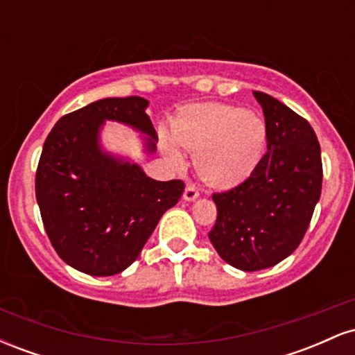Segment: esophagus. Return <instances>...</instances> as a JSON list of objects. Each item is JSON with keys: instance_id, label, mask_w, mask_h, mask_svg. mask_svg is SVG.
Listing matches in <instances>:
<instances>
[{"instance_id": "obj_1", "label": "esophagus", "mask_w": 355, "mask_h": 355, "mask_svg": "<svg viewBox=\"0 0 355 355\" xmlns=\"http://www.w3.org/2000/svg\"><path fill=\"white\" fill-rule=\"evenodd\" d=\"M198 195H200V189H198L197 185H193V183H189V185H187V189H185V193H183V198L191 202V200H195Z\"/></svg>"}]
</instances>
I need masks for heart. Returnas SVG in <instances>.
<instances>
[{
  "mask_svg": "<svg viewBox=\"0 0 355 355\" xmlns=\"http://www.w3.org/2000/svg\"><path fill=\"white\" fill-rule=\"evenodd\" d=\"M173 133L182 146L197 152L198 173L217 187H232L247 178L259 164L267 141L262 116L218 103L183 110ZM166 152L173 162H180V153L172 145L166 146Z\"/></svg>",
  "mask_w": 355,
  "mask_h": 355,
  "instance_id": "b5f03b06",
  "label": "heart"
}]
</instances>
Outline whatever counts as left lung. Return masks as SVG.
<instances>
[{"label": "left lung", "instance_id": "obj_1", "mask_svg": "<svg viewBox=\"0 0 355 355\" xmlns=\"http://www.w3.org/2000/svg\"><path fill=\"white\" fill-rule=\"evenodd\" d=\"M267 152L250 177L211 193L217 220L209 239L218 255L245 272L282 262L302 242L322 190L320 145L304 116L262 92Z\"/></svg>", "mask_w": 355, "mask_h": 355}]
</instances>
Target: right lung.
Listing matches in <instances>:
<instances>
[{"mask_svg":"<svg viewBox=\"0 0 355 355\" xmlns=\"http://www.w3.org/2000/svg\"><path fill=\"white\" fill-rule=\"evenodd\" d=\"M146 107L141 96L93 101L61 116L44 140L35 178L44 230L61 260L88 275H115L132 266L185 190L182 180L157 182L140 166L100 152L103 120L123 121L157 140Z\"/></svg>","mask_w":355,"mask_h":355,"instance_id":"1","label":"right lung"}]
</instances>
